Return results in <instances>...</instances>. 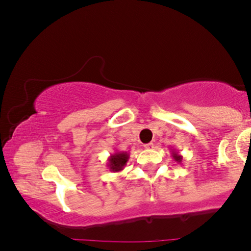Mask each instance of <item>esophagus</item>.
I'll use <instances>...</instances> for the list:
<instances>
[{
    "instance_id": "esophagus-1",
    "label": "esophagus",
    "mask_w": 251,
    "mask_h": 251,
    "mask_svg": "<svg viewBox=\"0 0 251 251\" xmlns=\"http://www.w3.org/2000/svg\"><path fill=\"white\" fill-rule=\"evenodd\" d=\"M145 148L146 149H153L154 148V144H153V142H149V144H146L145 145Z\"/></svg>"
}]
</instances>
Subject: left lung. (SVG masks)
<instances>
[{
    "label": "left lung",
    "mask_w": 251,
    "mask_h": 251,
    "mask_svg": "<svg viewBox=\"0 0 251 251\" xmlns=\"http://www.w3.org/2000/svg\"><path fill=\"white\" fill-rule=\"evenodd\" d=\"M170 151H171V156H173L174 161L177 163H182V160H183L182 155H180L178 151H176V149H170Z\"/></svg>",
    "instance_id": "8db88e82"
}]
</instances>
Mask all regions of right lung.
<instances>
[{
    "instance_id": "1",
    "label": "right lung",
    "mask_w": 251,
    "mask_h": 251,
    "mask_svg": "<svg viewBox=\"0 0 251 251\" xmlns=\"http://www.w3.org/2000/svg\"><path fill=\"white\" fill-rule=\"evenodd\" d=\"M128 158L129 154L126 151H116L115 154H111L110 157L107 158L106 166L112 173H119V171L124 170Z\"/></svg>"
}]
</instances>
